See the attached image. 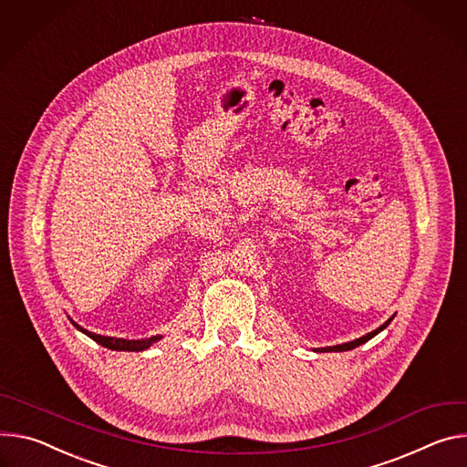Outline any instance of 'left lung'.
<instances>
[{"label":"left lung","mask_w":467,"mask_h":467,"mask_svg":"<svg viewBox=\"0 0 467 467\" xmlns=\"http://www.w3.org/2000/svg\"><path fill=\"white\" fill-rule=\"evenodd\" d=\"M393 317L395 316H391L382 327H379L377 330H373V332H369V334H366V336H361V337H358V339H354V341H348V343H343V345H334V347H323V348H314V350H319V352H343V350H350V348H354V347H358V345H361V343H366V341H369L371 337H375L379 332H382L391 321H393Z\"/></svg>","instance_id":"1"}]
</instances>
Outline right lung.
<instances>
[{"label": "right lung", "instance_id": "add662e5", "mask_svg": "<svg viewBox=\"0 0 467 467\" xmlns=\"http://www.w3.org/2000/svg\"><path fill=\"white\" fill-rule=\"evenodd\" d=\"M72 321V319H70ZM72 325L83 332L85 336H88L90 339H94L96 343H99L101 347L106 348H111V350H128V352H140V350H146L148 347H151L155 341H160L161 336H151V337H146V339H122V337H109V336H99V334H92L85 328H81L78 323L72 321Z\"/></svg>", "mask_w": 467, "mask_h": 467}]
</instances>
